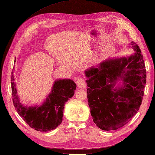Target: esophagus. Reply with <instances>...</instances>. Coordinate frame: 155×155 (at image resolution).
<instances>
[{
	"label": "esophagus",
	"instance_id": "1",
	"mask_svg": "<svg viewBox=\"0 0 155 155\" xmlns=\"http://www.w3.org/2000/svg\"><path fill=\"white\" fill-rule=\"evenodd\" d=\"M76 83H77V85L78 88H86V82H85V80L83 77L78 78Z\"/></svg>",
	"mask_w": 155,
	"mask_h": 155
}]
</instances>
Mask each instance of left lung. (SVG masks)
I'll return each instance as SVG.
<instances>
[{
    "instance_id": "left-lung-1",
    "label": "left lung",
    "mask_w": 155,
    "mask_h": 155,
    "mask_svg": "<svg viewBox=\"0 0 155 155\" xmlns=\"http://www.w3.org/2000/svg\"><path fill=\"white\" fill-rule=\"evenodd\" d=\"M134 52L127 57L108 58L84 71L91 116L103 130H117L139 110L146 84V69L141 51L134 42ZM123 83L116 87L117 81Z\"/></svg>"
}]
</instances>
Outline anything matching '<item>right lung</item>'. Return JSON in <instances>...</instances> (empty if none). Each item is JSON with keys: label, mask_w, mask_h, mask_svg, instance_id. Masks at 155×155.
<instances>
[{"label": "right lung", "mask_w": 155, "mask_h": 155, "mask_svg": "<svg viewBox=\"0 0 155 155\" xmlns=\"http://www.w3.org/2000/svg\"><path fill=\"white\" fill-rule=\"evenodd\" d=\"M14 70V68H13ZM12 72L11 88L13 104L18 114L31 128L40 132L55 129L62 121L65 103L73 97L77 84L71 79L54 81L51 92L41 105L27 107L20 102Z\"/></svg>", "instance_id": "add662e5"}]
</instances>
